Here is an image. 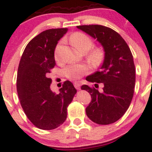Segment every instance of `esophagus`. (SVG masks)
Listing matches in <instances>:
<instances>
[{
	"instance_id": "34e87169",
	"label": "esophagus",
	"mask_w": 152,
	"mask_h": 152,
	"mask_svg": "<svg viewBox=\"0 0 152 152\" xmlns=\"http://www.w3.org/2000/svg\"><path fill=\"white\" fill-rule=\"evenodd\" d=\"M73 85H74V87H76V89H77V90H80V84L79 83V82H74V84H73Z\"/></svg>"
}]
</instances>
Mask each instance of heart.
<instances>
[{
    "label": "heart",
    "instance_id": "obj_1",
    "mask_svg": "<svg viewBox=\"0 0 152 152\" xmlns=\"http://www.w3.org/2000/svg\"><path fill=\"white\" fill-rule=\"evenodd\" d=\"M70 40L73 45H75L80 51L86 53L87 52V58L89 62L94 66L100 65L103 61L104 50L102 47L93 46V39L82 32H76L70 36ZM59 45H57L55 50V59L59 61ZM90 71V67L85 64L72 63L67 65L64 69V73L65 76L71 80L79 79L84 75L87 74Z\"/></svg>",
    "mask_w": 152,
    "mask_h": 152
}]
</instances>
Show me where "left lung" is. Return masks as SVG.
Here are the masks:
<instances>
[{
  "label": "left lung",
  "mask_w": 152,
  "mask_h": 152,
  "mask_svg": "<svg viewBox=\"0 0 152 152\" xmlns=\"http://www.w3.org/2000/svg\"><path fill=\"white\" fill-rule=\"evenodd\" d=\"M77 28L100 42L104 50L100 70L86 78L96 83V87L86 85L81 87L92 98L86 114L96 124H113L126 112L134 94L135 67L132 54L123 37L113 29L101 25L78 26ZM97 83L103 85L102 92L96 89Z\"/></svg>",
  "instance_id": "left-lung-1"
}]
</instances>
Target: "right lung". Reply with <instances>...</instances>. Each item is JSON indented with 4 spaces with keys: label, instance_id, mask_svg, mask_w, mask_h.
Instances as JSON below:
<instances>
[{
    "label": "right lung",
    "instance_id": "add662e5",
    "mask_svg": "<svg viewBox=\"0 0 152 152\" xmlns=\"http://www.w3.org/2000/svg\"><path fill=\"white\" fill-rule=\"evenodd\" d=\"M67 28L45 30L26 47L18 70L17 91L21 107L36 127L43 130L57 128L65 121L67 108L76 90L66 81L56 94L50 88V70L56 65L54 50Z\"/></svg>",
    "mask_w": 152,
    "mask_h": 152
}]
</instances>
